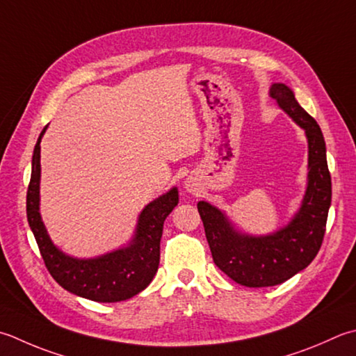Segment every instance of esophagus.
Listing matches in <instances>:
<instances>
[{"instance_id":"1","label":"esophagus","mask_w":356,"mask_h":356,"mask_svg":"<svg viewBox=\"0 0 356 356\" xmlns=\"http://www.w3.org/2000/svg\"><path fill=\"white\" fill-rule=\"evenodd\" d=\"M186 186H188V188H190V191H193V186H191V185H190V184H188V185H186Z\"/></svg>"}]
</instances>
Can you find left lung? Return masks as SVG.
Returning <instances> with one entry per match:
<instances>
[{"mask_svg":"<svg viewBox=\"0 0 356 356\" xmlns=\"http://www.w3.org/2000/svg\"><path fill=\"white\" fill-rule=\"evenodd\" d=\"M270 95L305 129L309 138V186L296 218L281 232L266 238H252L236 233L218 208L207 202L197 204L214 264L245 287L282 284L307 267L323 245L332 202V179L321 128L299 106L285 85L276 83Z\"/></svg>","mask_w":356,"mask_h":356,"instance_id":"obj_1","label":"left lung"}]
</instances>
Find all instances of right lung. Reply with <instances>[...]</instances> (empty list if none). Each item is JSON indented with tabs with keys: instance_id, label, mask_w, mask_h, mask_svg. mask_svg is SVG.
Wrapping results in <instances>:
<instances>
[{
	"instance_id": "1",
	"label": "right lung",
	"mask_w": 356,
	"mask_h": 356,
	"mask_svg": "<svg viewBox=\"0 0 356 356\" xmlns=\"http://www.w3.org/2000/svg\"><path fill=\"white\" fill-rule=\"evenodd\" d=\"M41 131L32 157V174L27 188L26 211L29 227L38 243L41 257L49 273L63 289L97 302H120L148 287L159 268L160 238L163 222L179 204V194L172 188L142 211L137 234L128 248L117 250L97 259L80 261L65 256L49 239L38 213L40 200V142Z\"/></svg>"
}]
</instances>
